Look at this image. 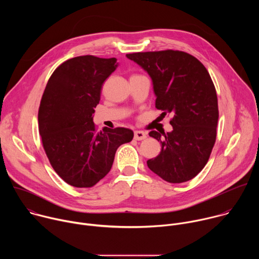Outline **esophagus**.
<instances>
[{
	"label": "esophagus",
	"mask_w": 259,
	"mask_h": 259,
	"mask_svg": "<svg viewBox=\"0 0 259 259\" xmlns=\"http://www.w3.org/2000/svg\"><path fill=\"white\" fill-rule=\"evenodd\" d=\"M146 138V133L143 132V131H134V139L136 140H142V139H145Z\"/></svg>",
	"instance_id": "esophagus-1"
}]
</instances>
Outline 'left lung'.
<instances>
[{"instance_id":"1","label":"left lung","mask_w":259,"mask_h":259,"mask_svg":"<svg viewBox=\"0 0 259 259\" xmlns=\"http://www.w3.org/2000/svg\"><path fill=\"white\" fill-rule=\"evenodd\" d=\"M126 56L152 78L162 115H173L171 132L149 133L161 142L162 150L147 166L170 183L193 179L207 164L216 139L218 103L208 70L193 55L177 50Z\"/></svg>"}]
</instances>
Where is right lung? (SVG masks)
I'll return each instance as SVG.
<instances>
[{
	"instance_id": "add662e5",
	"label": "right lung",
	"mask_w": 259,
	"mask_h": 259,
	"mask_svg": "<svg viewBox=\"0 0 259 259\" xmlns=\"http://www.w3.org/2000/svg\"><path fill=\"white\" fill-rule=\"evenodd\" d=\"M117 66L116 58L73 57L54 70L46 85L39 131L51 166L69 186H95L110 171L118 147L133 139L128 128L97 132L93 123L102 85Z\"/></svg>"
}]
</instances>
